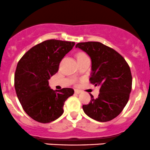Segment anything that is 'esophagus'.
I'll return each mask as SVG.
<instances>
[{
    "instance_id": "34e87169",
    "label": "esophagus",
    "mask_w": 150,
    "mask_h": 150,
    "mask_svg": "<svg viewBox=\"0 0 150 150\" xmlns=\"http://www.w3.org/2000/svg\"><path fill=\"white\" fill-rule=\"evenodd\" d=\"M74 92H75L76 94H79V93H81V91H80L79 90H76H76H74Z\"/></svg>"
}]
</instances>
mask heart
Here are the masks:
<instances>
[{
    "mask_svg": "<svg viewBox=\"0 0 150 150\" xmlns=\"http://www.w3.org/2000/svg\"><path fill=\"white\" fill-rule=\"evenodd\" d=\"M84 55H86V54H78V56H77V57H81V56H84Z\"/></svg>",
    "mask_w": 150,
    "mask_h": 150,
    "instance_id": "heart-1",
    "label": "heart"
}]
</instances>
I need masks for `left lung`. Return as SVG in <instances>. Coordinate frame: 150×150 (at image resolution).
Here are the masks:
<instances>
[{
	"instance_id": "8db88e82",
	"label": "left lung",
	"mask_w": 150,
	"mask_h": 150,
	"mask_svg": "<svg viewBox=\"0 0 150 150\" xmlns=\"http://www.w3.org/2000/svg\"><path fill=\"white\" fill-rule=\"evenodd\" d=\"M90 57L92 74L90 82L100 87L97 98L91 96L89 104L83 105L84 113L98 122H108L117 117L129 100L132 75L124 57L111 47L97 41L78 43Z\"/></svg>"
}]
</instances>
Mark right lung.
I'll list each match as a JSON object with an SVG mask.
<instances>
[{"label":"right lung","mask_w":150,"mask_h":150,"mask_svg":"<svg viewBox=\"0 0 150 150\" xmlns=\"http://www.w3.org/2000/svg\"><path fill=\"white\" fill-rule=\"evenodd\" d=\"M75 42L50 39L30 49L17 63L14 87L17 98L28 116L41 123L60 117L72 88L53 90L49 87L50 77L59 69L62 59L72 50Z\"/></svg>","instance_id":"1"}]
</instances>
